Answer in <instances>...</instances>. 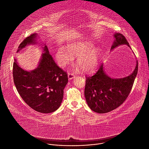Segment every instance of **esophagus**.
I'll list each match as a JSON object with an SVG mask.
<instances>
[{
  "label": "esophagus",
  "instance_id": "obj_1",
  "mask_svg": "<svg viewBox=\"0 0 149 149\" xmlns=\"http://www.w3.org/2000/svg\"><path fill=\"white\" fill-rule=\"evenodd\" d=\"M68 77L69 79H72V78H74L75 77V74L73 73H71V72H69L68 74Z\"/></svg>",
  "mask_w": 149,
  "mask_h": 149
}]
</instances>
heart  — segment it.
<instances>
[{"mask_svg": "<svg viewBox=\"0 0 149 149\" xmlns=\"http://www.w3.org/2000/svg\"><path fill=\"white\" fill-rule=\"evenodd\" d=\"M93 48V45L90 42H73L67 45V50L59 48L55 58L58 65L63 68L73 61V56H77V63L81 70L84 72H91L98 67L100 55L98 49Z\"/></svg>", "mask_w": 149, "mask_h": 149, "instance_id": "heart-1", "label": "heart"}]
</instances>
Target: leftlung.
Wrapping results in <instances>:
<instances>
[{
    "instance_id": "obj_1",
    "label": "left lung",
    "mask_w": 149,
    "mask_h": 149,
    "mask_svg": "<svg viewBox=\"0 0 149 149\" xmlns=\"http://www.w3.org/2000/svg\"><path fill=\"white\" fill-rule=\"evenodd\" d=\"M115 40L111 49L120 45L130 47L125 36L114 34ZM138 71V62L133 72L122 78H111L105 74L101 64L93 75H86L84 95L89 107L98 113H109L121 105L128 97Z\"/></svg>"
}]
</instances>
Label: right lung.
<instances>
[{
    "label": "right lung",
    "mask_w": 149,
    "mask_h": 149,
    "mask_svg": "<svg viewBox=\"0 0 149 149\" xmlns=\"http://www.w3.org/2000/svg\"><path fill=\"white\" fill-rule=\"evenodd\" d=\"M36 37L35 33L26 37L17 52L26 45L34 44ZM44 50L38 67L30 72L21 68L15 59L13 77L17 92L31 108L39 113H50L61 105L68 78L67 72L55 62L47 45Z\"/></svg>",
    "instance_id": "add662e5"
}]
</instances>
